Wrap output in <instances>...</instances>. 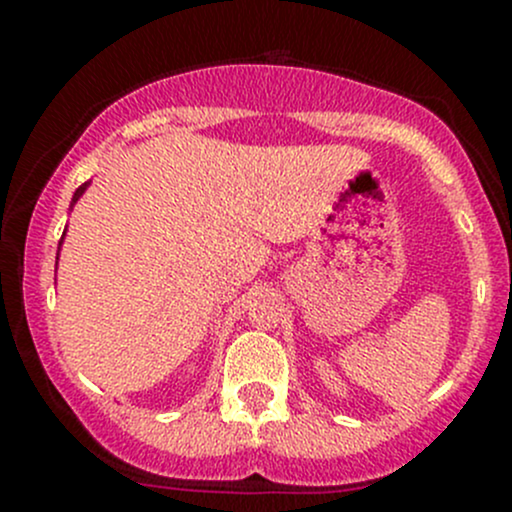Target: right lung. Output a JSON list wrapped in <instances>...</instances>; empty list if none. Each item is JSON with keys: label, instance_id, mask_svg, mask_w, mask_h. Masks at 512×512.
<instances>
[{"label": "right lung", "instance_id": "1", "mask_svg": "<svg viewBox=\"0 0 512 512\" xmlns=\"http://www.w3.org/2000/svg\"><path fill=\"white\" fill-rule=\"evenodd\" d=\"M84 190H86V185H81V187H79V190H76V192H74V202H76V199H79L81 195H84Z\"/></svg>", "mask_w": 512, "mask_h": 512}]
</instances>
